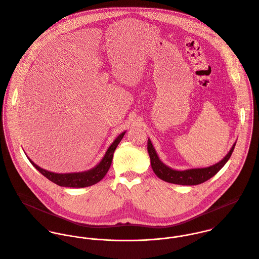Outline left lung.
<instances>
[{
  "label": "left lung",
  "instance_id": "left-lung-1",
  "mask_svg": "<svg viewBox=\"0 0 259 259\" xmlns=\"http://www.w3.org/2000/svg\"><path fill=\"white\" fill-rule=\"evenodd\" d=\"M236 142L231 147L230 151L226 154V156L216 164H213L208 167H200V168H190L185 170H178L174 169L166 164H164L160 158L158 157L151 140L148 138L147 141V150L150 157L151 167L154 174L162 181L175 184V185H182V186H196L213 178L229 160Z\"/></svg>",
  "mask_w": 259,
  "mask_h": 259
}]
</instances>
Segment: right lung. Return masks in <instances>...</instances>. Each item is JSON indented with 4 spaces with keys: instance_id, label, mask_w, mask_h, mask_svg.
<instances>
[{
    "instance_id": "1",
    "label": "right lung",
    "mask_w": 259,
    "mask_h": 259,
    "mask_svg": "<svg viewBox=\"0 0 259 259\" xmlns=\"http://www.w3.org/2000/svg\"><path fill=\"white\" fill-rule=\"evenodd\" d=\"M125 132H122L114 141L113 143L109 146L107 149L104 157L101 159V161L94 166L93 168L84 171H79V172H68V174H56L52 172L49 170H46L44 168H41L37 164H35L29 157V161L32 163V165L40 172L42 174L46 179L51 181L52 183L60 186V187H65V188H85L90 187L93 185H96L99 183L103 178L106 176L108 172L112 160H113V155L115 152V149L117 148L118 144L122 140L123 136L125 135Z\"/></svg>"
}]
</instances>
